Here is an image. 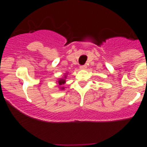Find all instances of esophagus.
<instances>
[{
  "label": "esophagus",
  "mask_w": 147,
  "mask_h": 147,
  "mask_svg": "<svg viewBox=\"0 0 147 147\" xmlns=\"http://www.w3.org/2000/svg\"><path fill=\"white\" fill-rule=\"evenodd\" d=\"M86 68V65H81V66H80V69H85Z\"/></svg>",
  "instance_id": "obj_1"
}]
</instances>
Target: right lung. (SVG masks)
Here are the masks:
<instances>
[{
    "label": "right lung",
    "instance_id": "right-lung-1",
    "mask_svg": "<svg viewBox=\"0 0 147 147\" xmlns=\"http://www.w3.org/2000/svg\"><path fill=\"white\" fill-rule=\"evenodd\" d=\"M66 76L65 75V77L63 78V79H59V81H58V83L59 84V85H62V84H65V82H66V80H65V79H66ZM64 89V87H61V89Z\"/></svg>",
    "mask_w": 147,
    "mask_h": 147
}]
</instances>
